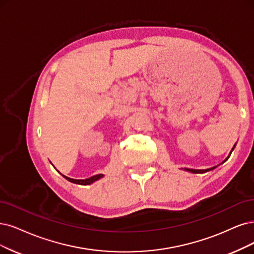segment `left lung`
Listing matches in <instances>:
<instances>
[{
    "label": "left lung",
    "instance_id": "left-lung-1",
    "mask_svg": "<svg viewBox=\"0 0 254 254\" xmlns=\"http://www.w3.org/2000/svg\"><path fill=\"white\" fill-rule=\"evenodd\" d=\"M233 148H234V146L232 147V149H231V152L233 151ZM231 152H230V154H231ZM229 158V156L225 159L224 160V162L227 160V159ZM217 167V166H213V167H210V168H207V170H190V168H185V171H187V172H190V173H193V174H203V173H206V172H209V171H212V170H214V168Z\"/></svg>",
    "mask_w": 254,
    "mask_h": 254
}]
</instances>
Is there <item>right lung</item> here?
Instances as JSON below:
<instances>
[{
    "instance_id": "add662e5",
    "label": "right lung",
    "mask_w": 254,
    "mask_h": 254,
    "mask_svg": "<svg viewBox=\"0 0 254 254\" xmlns=\"http://www.w3.org/2000/svg\"><path fill=\"white\" fill-rule=\"evenodd\" d=\"M64 179H67L68 181L72 182V183H75V184H80V185H89V184H92L93 182H95L97 180H99L100 178L103 177L102 174H99V175H95L93 177H90L88 178V179H82V180H76V179H72V178H69V177H65L64 175H62Z\"/></svg>"
}]
</instances>
